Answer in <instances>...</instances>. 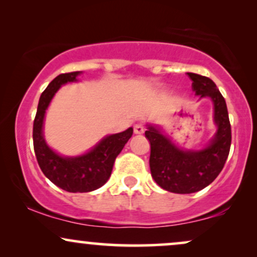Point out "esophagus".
<instances>
[{
	"label": "esophagus",
	"mask_w": 257,
	"mask_h": 257,
	"mask_svg": "<svg viewBox=\"0 0 257 257\" xmlns=\"http://www.w3.org/2000/svg\"><path fill=\"white\" fill-rule=\"evenodd\" d=\"M145 128H144L143 124H135L134 125V133L135 134H143Z\"/></svg>",
	"instance_id": "esophagus-1"
}]
</instances>
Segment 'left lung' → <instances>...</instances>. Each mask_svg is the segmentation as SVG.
<instances>
[{
    "label": "left lung",
    "instance_id": "1",
    "mask_svg": "<svg viewBox=\"0 0 257 257\" xmlns=\"http://www.w3.org/2000/svg\"><path fill=\"white\" fill-rule=\"evenodd\" d=\"M199 99L213 102L216 132L199 150L181 149L158 125L147 124L145 137L151 145L150 168L153 180L173 193H194L209 186L221 173L231 147V124L226 101L210 78L187 72Z\"/></svg>",
    "mask_w": 257,
    "mask_h": 257
}]
</instances>
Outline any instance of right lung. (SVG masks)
Masks as SVG:
<instances>
[{"mask_svg":"<svg viewBox=\"0 0 257 257\" xmlns=\"http://www.w3.org/2000/svg\"><path fill=\"white\" fill-rule=\"evenodd\" d=\"M82 71L61 73L41 94L34 120V150L38 166L54 185L67 192H90L106 184L111 176L114 159L133 135V128L106 135L88 152L79 156H61L49 147L43 135L46 111L61 85L78 81Z\"/></svg>","mask_w":257,"mask_h":257,"instance_id":"add662e5","label":"right lung"}]
</instances>
